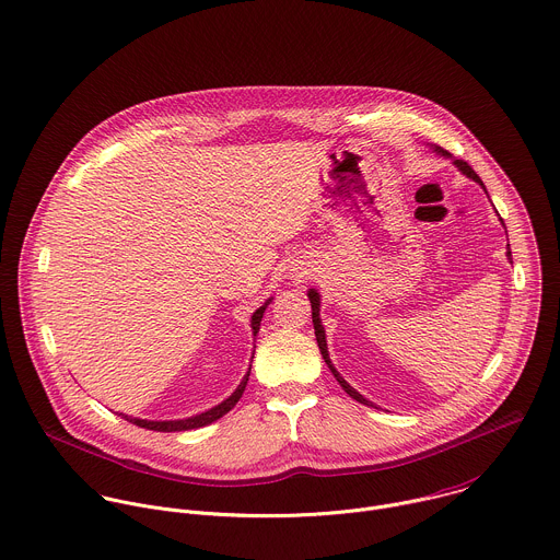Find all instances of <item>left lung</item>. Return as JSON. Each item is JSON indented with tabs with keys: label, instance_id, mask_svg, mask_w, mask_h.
<instances>
[{
	"label": "left lung",
	"instance_id": "8db88e82",
	"mask_svg": "<svg viewBox=\"0 0 560 560\" xmlns=\"http://www.w3.org/2000/svg\"><path fill=\"white\" fill-rule=\"evenodd\" d=\"M439 152L447 154V152H445V150H441V148H439ZM454 163H456V165H458V167L463 170V174H467L469 178L478 180V183H480V185L485 187V183L480 180V176H478V174L474 172V167H471V165H469L467 161H463V159H456ZM506 255H509V259L513 261V255H511V246H509V253H506ZM307 296H310V303H312V320H314V334H316V340H318V349H320V353H323V360L327 362V366L331 369L334 377L338 380V384H340V386L345 388V393H347L349 397H353L355 401H360V404H364V406H373V404H371V401H366V399H364V397H362V395H360V393H358L355 388H351V386H349V384H347V382H345V380H342V377L338 375V371L334 369V364H331V360H329V353H327V340H325V329H323V325H320V318H318V312H320V310H318V307H320V299H318V292H316V290H310V294H307Z\"/></svg>",
	"mask_w": 560,
	"mask_h": 560
}]
</instances>
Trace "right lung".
<instances>
[{
  "mask_svg": "<svg viewBox=\"0 0 560 560\" xmlns=\"http://www.w3.org/2000/svg\"><path fill=\"white\" fill-rule=\"evenodd\" d=\"M266 305H268V303H266ZM266 305H261V307L253 314V323H250V325H253V334H255V336H257V331H259V323H261V316H264ZM248 375H250V371H248ZM248 375L242 380V384L237 386V390H235L226 401H222L220 406H215V408H211L209 412H202V415H198V417H191V419H185V421H141V419H128V421L135 423V425H139V428H145V430H154V432H185V430H194V428L209 425V423L218 421L220 417H224V415L240 401V397H242L244 390H246Z\"/></svg>",
  "mask_w": 560,
  "mask_h": 560,
  "instance_id": "add662e5",
  "label": "right lung"
}]
</instances>
